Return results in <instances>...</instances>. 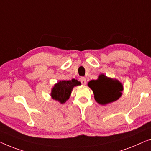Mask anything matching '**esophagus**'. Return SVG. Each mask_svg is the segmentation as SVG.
Masks as SVG:
<instances>
[{"mask_svg": "<svg viewBox=\"0 0 151 151\" xmlns=\"http://www.w3.org/2000/svg\"><path fill=\"white\" fill-rule=\"evenodd\" d=\"M81 82L82 85H85L86 84V78L85 77H81Z\"/></svg>", "mask_w": 151, "mask_h": 151, "instance_id": "34e87169", "label": "esophagus"}]
</instances>
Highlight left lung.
Returning a JSON list of instances; mask_svg holds the SVG:
<instances>
[{"label":"left lung","mask_w":151,"mask_h":151,"mask_svg":"<svg viewBox=\"0 0 151 151\" xmlns=\"http://www.w3.org/2000/svg\"><path fill=\"white\" fill-rule=\"evenodd\" d=\"M87 85L93 91L96 102L101 105L115 102L121 97L123 91V85L119 80L104 74L99 75L98 79L90 81Z\"/></svg>","instance_id":"obj_1"}]
</instances>
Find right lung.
<instances>
[{"label":"right lung","instance_id":"1","mask_svg":"<svg viewBox=\"0 0 151 151\" xmlns=\"http://www.w3.org/2000/svg\"><path fill=\"white\" fill-rule=\"evenodd\" d=\"M80 85L81 83L74 78L70 81H60L51 89V97L60 104H64L70 98L74 87Z\"/></svg>","mask_w":151,"mask_h":151}]
</instances>
